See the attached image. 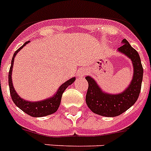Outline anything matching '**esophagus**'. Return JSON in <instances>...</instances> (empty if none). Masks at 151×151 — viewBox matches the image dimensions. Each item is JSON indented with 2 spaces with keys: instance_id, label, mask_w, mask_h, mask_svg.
<instances>
[{
  "instance_id": "34e87169",
  "label": "esophagus",
  "mask_w": 151,
  "mask_h": 151,
  "mask_svg": "<svg viewBox=\"0 0 151 151\" xmlns=\"http://www.w3.org/2000/svg\"><path fill=\"white\" fill-rule=\"evenodd\" d=\"M86 74V70L85 69H80L78 70V75L80 77V78H82Z\"/></svg>"
}]
</instances>
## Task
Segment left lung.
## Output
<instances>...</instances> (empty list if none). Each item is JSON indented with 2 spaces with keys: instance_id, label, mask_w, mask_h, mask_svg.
I'll list each match as a JSON object with an SVG mask.
<instances>
[{
  "instance_id": "8db88e82",
  "label": "left lung",
  "mask_w": 151,
  "mask_h": 151,
  "mask_svg": "<svg viewBox=\"0 0 151 151\" xmlns=\"http://www.w3.org/2000/svg\"><path fill=\"white\" fill-rule=\"evenodd\" d=\"M118 51L131 59L133 65V78L124 92L117 95L107 94L102 92L96 82L90 77H86L88 83L86 103L92 112L104 117H116L125 112L136 103L140 93L143 81V69L139 53L134 49L126 39Z\"/></svg>"
}]
</instances>
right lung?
<instances>
[{
    "instance_id": "add662e5",
    "label": "right lung",
    "mask_w": 151,
    "mask_h": 151,
    "mask_svg": "<svg viewBox=\"0 0 151 151\" xmlns=\"http://www.w3.org/2000/svg\"><path fill=\"white\" fill-rule=\"evenodd\" d=\"M29 42V41H27L23 45L21 46L18 50L15 51V52L13 55L10 70H9V73H8V85H9L10 94L14 103L22 111H24L26 114H27L29 116L35 117H44V116L52 114L58 110V108L60 105V102H61L62 95L69 85L73 84V81H75V78H71L67 81H66L64 84H63L59 88V90L57 91L56 94L50 99H45V100L39 101V102H29V101L24 100L22 98H20L19 95L15 91V88L13 87V84L12 82V72L13 63H14V59H15L17 52L20 51V49H22Z\"/></svg>"
}]
</instances>
